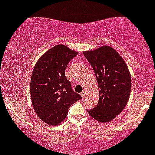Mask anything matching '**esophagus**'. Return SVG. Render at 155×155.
I'll use <instances>...</instances> for the list:
<instances>
[{
	"mask_svg": "<svg viewBox=\"0 0 155 155\" xmlns=\"http://www.w3.org/2000/svg\"><path fill=\"white\" fill-rule=\"evenodd\" d=\"M81 95H82V97L84 98V97H86V91H83L82 93H81Z\"/></svg>",
	"mask_w": 155,
	"mask_h": 155,
	"instance_id": "1",
	"label": "esophagus"
}]
</instances>
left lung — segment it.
<instances>
[{"instance_id": "8db88e82", "label": "left lung", "mask_w": 155, "mask_h": 155, "mask_svg": "<svg viewBox=\"0 0 155 155\" xmlns=\"http://www.w3.org/2000/svg\"><path fill=\"white\" fill-rule=\"evenodd\" d=\"M83 54L94 70L100 88L98 104L87 111L98 121L108 122L121 113L128 101L131 90L128 68L110 47L104 46Z\"/></svg>"}]
</instances>
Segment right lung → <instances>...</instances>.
Here are the masks:
<instances>
[{
    "mask_svg": "<svg viewBox=\"0 0 155 155\" xmlns=\"http://www.w3.org/2000/svg\"><path fill=\"white\" fill-rule=\"evenodd\" d=\"M78 54L64 45H56L42 55L33 70L30 82L33 107L49 125L61 123L70 106L82 99L65 76L68 64Z\"/></svg>",
    "mask_w": 155,
    "mask_h": 155,
    "instance_id": "obj_1",
    "label": "right lung"
}]
</instances>
